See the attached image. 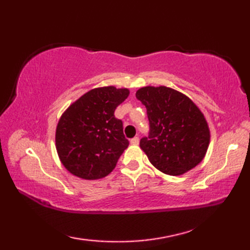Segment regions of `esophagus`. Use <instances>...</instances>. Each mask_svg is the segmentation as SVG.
Wrapping results in <instances>:
<instances>
[{"label": "esophagus", "instance_id": "obj_1", "mask_svg": "<svg viewBox=\"0 0 250 250\" xmlns=\"http://www.w3.org/2000/svg\"><path fill=\"white\" fill-rule=\"evenodd\" d=\"M130 143H131V145H139L140 139H139V137H133V139L130 141Z\"/></svg>", "mask_w": 250, "mask_h": 250}]
</instances>
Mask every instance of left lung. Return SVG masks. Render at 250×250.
<instances>
[{
  "label": "left lung",
  "mask_w": 250,
  "mask_h": 250,
  "mask_svg": "<svg viewBox=\"0 0 250 250\" xmlns=\"http://www.w3.org/2000/svg\"><path fill=\"white\" fill-rule=\"evenodd\" d=\"M147 109L150 132L141 149L159 171L178 176L203 160L210 142L208 124L187 95L166 86H147L136 91Z\"/></svg>",
  "instance_id": "8db88e82"
}]
</instances>
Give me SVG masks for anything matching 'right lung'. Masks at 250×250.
I'll list each match as a JSON object with an SVG mask.
<instances>
[{
	"label": "right lung",
	"instance_id": "obj_1",
	"mask_svg": "<svg viewBox=\"0 0 250 250\" xmlns=\"http://www.w3.org/2000/svg\"><path fill=\"white\" fill-rule=\"evenodd\" d=\"M129 94L126 88H94L62 114L56 129V148L71 174L94 180L115 168L129 141L124 135L122 121L114 113Z\"/></svg>",
	"mask_w": 250,
	"mask_h": 250
}]
</instances>
